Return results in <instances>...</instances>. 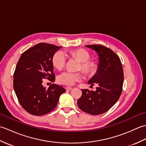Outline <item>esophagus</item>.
<instances>
[{"label": "esophagus", "mask_w": 146, "mask_h": 146, "mask_svg": "<svg viewBox=\"0 0 146 146\" xmlns=\"http://www.w3.org/2000/svg\"><path fill=\"white\" fill-rule=\"evenodd\" d=\"M65 88H66V90H71L72 89V88L70 87V86H67V87H66Z\"/></svg>", "instance_id": "obj_1"}]
</instances>
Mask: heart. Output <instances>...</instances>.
<instances>
[{"instance_id":"b5f03b06","label":"heart","mask_w":146,"mask_h":146,"mask_svg":"<svg viewBox=\"0 0 146 146\" xmlns=\"http://www.w3.org/2000/svg\"><path fill=\"white\" fill-rule=\"evenodd\" d=\"M73 56L81 61L80 69L88 74L95 72L97 70V64L94 60H89L90 58V52L85 49H76L70 51ZM67 60V56L64 52L58 51L52 56V63L53 66L58 70H61L64 67ZM83 78L82 72H72L70 71H65L58 75L57 80L59 83L64 85H73L76 82L81 81Z\"/></svg>"}]
</instances>
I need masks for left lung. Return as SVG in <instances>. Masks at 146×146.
Returning a JSON list of instances; mask_svg holds the SVG:
<instances>
[{"label": "left lung", "mask_w": 146, "mask_h": 146, "mask_svg": "<svg viewBox=\"0 0 146 146\" xmlns=\"http://www.w3.org/2000/svg\"><path fill=\"white\" fill-rule=\"evenodd\" d=\"M99 56L97 73L88 84H98L96 91L82 90V95L77 104L82 111L90 115L106 112L119 100L122 92L123 71L119 57L111 49L101 44L86 45Z\"/></svg>", "instance_id": "1"}]
</instances>
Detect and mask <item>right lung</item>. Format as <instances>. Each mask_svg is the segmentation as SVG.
<instances>
[{
    "label": "right lung",
    "instance_id": "right-lung-1",
    "mask_svg": "<svg viewBox=\"0 0 146 146\" xmlns=\"http://www.w3.org/2000/svg\"><path fill=\"white\" fill-rule=\"evenodd\" d=\"M61 48L48 43H39L24 51L19 60L14 73L13 86L21 106L34 115L49 113L56 107L61 94L66 90L52 84L42 86V79L55 80L52 56Z\"/></svg>",
    "mask_w": 146,
    "mask_h": 146
}]
</instances>
